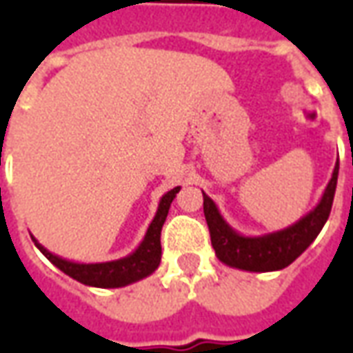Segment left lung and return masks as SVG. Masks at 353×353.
<instances>
[{
	"label": "left lung",
	"instance_id": "obj_1",
	"mask_svg": "<svg viewBox=\"0 0 353 353\" xmlns=\"http://www.w3.org/2000/svg\"><path fill=\"white\" fill-rule=\"evenodd\" d=\"M336 179H339V162L334 164L333 176L329 179L318 206L285 229L261 236H244L236 232L223 219L214 200L206 192H202L204 215H206L208 229L217 259L232 268L250 270V272H274L291 265L316 240L319 230L323 229V225L329 219L334 191H336Z\"/></svg>",
	"mask_w": 353,
	"mask_h": 353
}]
</instances>
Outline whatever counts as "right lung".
Masks as SVG:
<instances>
[{
    "label": "right lung",
    "mask_w": 353,
    "mask_h": 353,
    "mask_svg": "<svg viewBox=\"0 0 353 353\" xmlns=\"http://www.w3.org/2000/svg\"><path fill=\"white\" fill-rule=\"evenodd\" d=\"M181 187H174L172 191L162 194L157 214H154L153 221L147 229L145 236L141 240V244L123 259L108 261V263H73V261L62 259L54 253H50L45 245H41L34 236L32 240L37 245V250L52 263V265L60 268L62 272L68 274L73 280L81 281L85 285H92V288H124L130 285L134 281H139L151 276V274L159 268L161 265V230L162 225L166 221L170 204L176 199Z\"/></svg>",
    "instance_id": "right-lung-1"
}]
</instances>
